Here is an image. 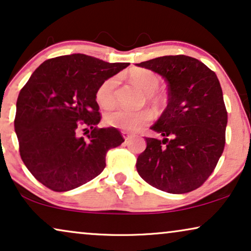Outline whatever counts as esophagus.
Here are the masks:
<instances>
[{
  "label": "esophagus",
  "instance_id": "1",
  "mask_svg": "<svg viewBox=\"0 0 251 251\" xmlns=\"http://www.w3.org/2000/svg\"><path fill=\"white\" fill-rule=\"evenodd\" d=\"M122 134H123L124 139H125V141H126V142L129 141V140H131V139L133 138V134H131V133H127V132H123Z\"/></svg>",
  "mask_w": 251,
  "mask_h": 251
}]
</instances>
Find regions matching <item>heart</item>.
Returning a JSON list of instances; mask_svg holds the SVG:
<instances>
[{"instance_id":"heart-1","label":"heart","mask_w":251,"mask_h":251,"mask_svg":"<svg viewBox=\"0 0 251 251\" xmlns=\"http://www.w3.org/2000/svg\"><path fill=\"white\" fill-rule=\"evenodd\" d=\"M129 78L143 92L147 93V98L153 105H160L164 102L163 96L156 93L160 83V80L156 73L149 71V70H135V71L131 72ZM117 83H118V78L111 76V78L104 80L98 87L95 93V99L100 106L109 109L115 104V92ZM150 119H151V113L147 111V110L132 111V110L124 108L113 109L111 111L106 112L104 116L105 123L109 126L123 129V131L126 132L138 131L143 125H146Z\"/></svg>"}]
</instances>
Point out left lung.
Segmentation results:
<instances>
[{"instance_id": "left-lung-1", "label": "left lung", "mask_w": 251, "mask_h": 251, "mask_svg": "<svg viewBox=\"0 0 251 251\" xmlns=\"http://www.w3.org/2000/svg\"><path fill=\"white\" fill-rule=\"evenodd\" d=\"M136 65L162 75L169 92L168 106L150 127L163 140L146 138L136 170L163 192H192L213 172L225 147L227 111L219 80L205 64L185 55Z\"/></svg>"}]
</instances>
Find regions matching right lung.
<instances>
[{
  "label": "right lung",
  "mask_w": 251,
  "mask_h": 251,
  "mask_svg": "<svg viewBox=\"0 0 251 251\" xmlns=\"http://www.w3.org/2000/svg\"><path fill=\"white\" fill-rule=\"evenodd\" d=\"M128 65L72 53L33 72L17 100L15 131L23 162L42 185L68 192L104 170L108 150L124 139L115 127L96 126L101 115L95 93ZM80 128H90L87 139L77 136Z\"/></svg>",
  "instance_id": "right-lung-1"
}]
</instances>
